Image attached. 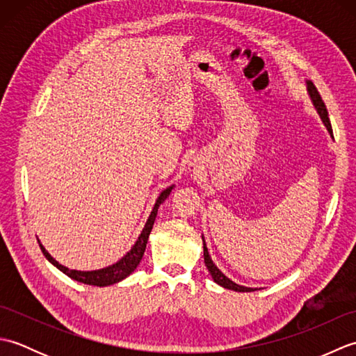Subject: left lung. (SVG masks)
Returning a JSON list of instances; mask_svg holds the SVG:
<instances>
[{
  "label": "left lung",
  "instance_id": "8db88e82",
  "mask_svg": "<svg viewBox=\"0 0 356 356\" xmlns=\"http://www.w3.org/2000/svg\"><path fill=\"white\" fill-rule=\"evenodd\" d=\"M306 87H307V93H309V97H311V101L314 104V107L316 110V113H318L324 127L327 128L329 134L334 138V133H332V125H330V120H329V115H327V108L326 105H324L321 96L318 93V90H316V87L314 86L312 81H306ZM203 238V237H202ZM203 257H205V264L207 268L209 270L211 277H213L214 282L217 284H220L222 287H225V289H231V291H236V292H252V291H257L255 287H246V286H240L237 284L236 282H232V280H229L228 277H226L223 272L218 269L214 261L211 260V255L208 252V248H207V243H205V238H203Z\"/></svg>",
  "mask_w": 356,
  "mask_h": 356
}]
</instances>
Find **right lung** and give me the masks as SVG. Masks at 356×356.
Returning a JSON list of instances; mask_svg holds the SVG:
<instances>
[{
	"mask_svg": "<svg viewBox=\"0 0 356 356\" xmlns=\"http://www.w3.org/2000/svg\"><path fill=\"white\" fill-rule=\"evenodd\" d=\"M172 188H174V185L168 186V188H166V190H163L161 194H159V197H157L154 207H153V211H151V214L148 217L145 226H143L140 236L138 237V240H136V243L133 245V248L130 249V251H128L119 261L110 264V266H107V268L96 269V270L69 269V268H65L64 264L58 263L55 259H53V257L47 251H45V248L40 243L41 251L45 255V259H47L53 264V266H56L59 270L64 272L67 277L76 280V282H81V283H84V284L99 286V287L110 286V284H115V283L122 282V280L130 275L131 272L136 268H138V264L140 263L142 257H143V252H145L149 232H151V229H153V225H154L156 216H157V209L165 202V199L168 197Z\"/></svg>",
	"mask_w": 356,
	"mask_h": 356,
	"instance_id": "add662e5",
	"label": "right lung"
}]
</instances>
